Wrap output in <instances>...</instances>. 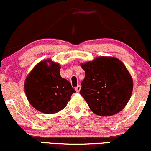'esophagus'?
I'll list each match as a JSON object with an SVG mask.
<instances>
[{
    "label": "esophagus",
    "instance_id": "1",
    "mask_svg": "<svg viewBox=\"0 0 151 151\" xmlns=\"http://www.w3.org/2000/svg\"><path fill=\"white\" fill-rule=\"evenodd\" d=\"M80 89H81V86H80V85H78V86H77L76 87V92H79Z\"/></svg>",
    "mask_w": 151,
    "mask_h": 151
}]
</instances>
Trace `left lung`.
Instances as JSON below:
<instances>
[{
    "mask_svg": "<svg viewBox=\"0 0 151 151\" xmlns=\"http://www.w3.org/2000/svg\"><path fill=\"white\" fill-rule=\"evenodd\" d=\"M85 78L80 94L95 114L111 116L128 104L133 80L123 62L114 57L100 56L81 65Z\"/></svg>",
    "mask_w": 151,
    "mask_h": 151,
    "instance_id": "1",
    "label": "left lung"
}]
</instances>
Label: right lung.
Returning <instances> with one entry per match:
<instances>
[{
    "label": "right lung",
    "instance_id": "add662e5",
    "mask_svg": "<svg viewBox=\"0 0 151 151\" xmlns=\"http://www.w3.org/2000/svg\"><path fill=\"white\" fill-rule=\"evenodd\" d=\"M60 68L59 64L43 61L36 65L25 80V92L28 101L34 108L45 114L63 109L76 92L71 83L61 77Z\"/></svg>",
    "mask_w": 151,
    "mask_h": 151
}]
</instances>
